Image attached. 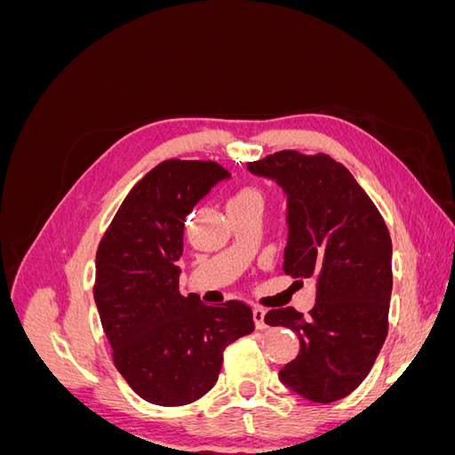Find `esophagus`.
Instances as JSON below:
<instances>
[{
	"label": "esophagus",
	"instance_id": "34e87169",
	"mask_svg": "<svg viewBox=\"0 0 455 455\" xmlns=\"http://www.w3.org/2000/svg\"><path fill=\"white\" fill-rule=\"evenodd\" d=\"M252 315H254V324H256V328L258 330H264V328H267V323H266V311L261 309V307H256L254 311H252Z\"/></svg>",
	"mask_w": 455,
	"mask_h": 455
}]
</instances>
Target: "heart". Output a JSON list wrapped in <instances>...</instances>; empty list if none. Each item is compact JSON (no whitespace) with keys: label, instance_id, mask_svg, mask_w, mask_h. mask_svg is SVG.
<instances>
[{"label":"heart","instance_id":"b5f03b06","mask_svg":"<svg viewBox=\"0 0 455 455\" xmlns=\"http://www.w3.org/2000/svg\"><path fill=\"white\" fill-rule=\"evenodd\" d=\"M241 203H252V204H259L261 206V196L258 194L256 189L246 188V189H241L239 194L233 196L228 204H241Z\"/></svg>","mask_w":455,"mask_h":455}]
</instances>
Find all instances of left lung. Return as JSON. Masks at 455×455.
Instances as JSON below:
<instances>
[{
  "label": "left lung",
  "mask_w": 455,
  "mask_h": 455,
  "mask_svg": "<svg viewBox=\"0 0 455 455\" xmlns=\"http://www.w3.org/2000/svg\"><path fill=\"white\" fill-rule=\"evenodd\" d=\"M286 196L283 271L313 279L309 316L271 309L269 326L299 338V353L279 378L311 403H334L353 393L374 366L387 336L393 291V244L376 204L353 174L330 156L277 151L246 164Z\"/></svg>",
  "instance_id": "8db88e82"
}]
</instances>
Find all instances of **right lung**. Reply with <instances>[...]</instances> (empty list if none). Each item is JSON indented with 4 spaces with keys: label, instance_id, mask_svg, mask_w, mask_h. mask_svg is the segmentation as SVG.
<instances>
[{
    "label": "right lung",
    "instance_id": "obj_1",
    "mask_svg": "<svg viewBox=\"0 0 455 455\" xmlns=\"http://www.w3.org/2000/svg\"><path fill=\"white\" fill-rule=\"evenodd\" d=\"M231 174L214 161H164L119 206L96 252L94 301L132 391L159 406L209 393L224 349L254 330L243 301L206 306L178 291L186 216Z\"/></svg>",
    "mask_w": 455,
    "mask_h": 455
}]
</instances>
